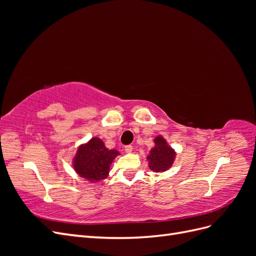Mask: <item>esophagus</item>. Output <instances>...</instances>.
Returning a JSON list of instances; mask_svg holds the SVG:
<instances>
[{
    "label": "esophagus",
    "instance_id": "esophagus-1",
    "mask_svg": "<svg viewBox=\"0 0 256 256\" xmlns=\"http://www.w3.org/2000/svg\"><path fill=\"white\" fill-rule=\"evenodd\" d=\"M132 150L134 148H132V146H131V145H126L125 146V152H128V154H130L131 152H132Z\"/></svg>",
    "mask_w": 256,
    "mask_h": 256
}]
</instances>
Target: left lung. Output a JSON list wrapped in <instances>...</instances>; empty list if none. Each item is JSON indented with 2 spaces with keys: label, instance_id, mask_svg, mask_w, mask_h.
Segmentation results:
<instances>
[{
  "label": "left lung",
  "instance_id": "left-lung-1",
  "mask_svg": "<svg viewBox=\"0 0 256 256\" xmlns=\"http://www.w3.org/2000/svg\"><path fill=\"white\" fill-rule=\"evenodd\" d=\"M154 147L147 154L148 168L152 172L164 173L171 168L176 159V150L161 134L154 138Z\"/></svg>",
  "mask_w": 256,
  "mask_h": 256
}]
</instances>
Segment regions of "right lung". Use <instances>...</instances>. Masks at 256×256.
I'll list each match as a JSON object with an SVG mask.
<instances>
[{"mask_svg": "<svg viewBox=\"0 0 256 256\" xmlns=\"http://www.w3.org/2000/svg\"><path fill=\"white\" fill-rule=\"evenodd\" d=\"M118 150L106 148L104 141L92 136L80 144L72 160L74 172L90 182H99L109 176L113 160L120 156Z\"/></svg>", "mask_w": 256, "mask_h": 256, "instance_id": "add662e5", "label": "right lung"}]
</instances>
